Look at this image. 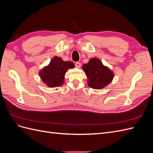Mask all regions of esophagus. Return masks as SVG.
<instances>
[{
    "mask_svg": "<svg viewBox=\"0 0 153 153\" xmlns=\"http://www.w3.org/2000/svg\"><path fill=\"white\" fill-rule=\"evenodd\" d=\"M75 66L77 68H80L81 67V63L79 62H76L75 63Z\"/></svg>",
    "mask_w": 153,
    "mask_h": 153,
    "instance_id": "obj_1",
    "label": "esophagus"
}]
</instances>
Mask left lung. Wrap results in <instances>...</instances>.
Segmentation results:
<instances>
[{
    "label": "left lung",
    "mask_w": 153,
    "mask_h": 153,
    "mask_svg": "<svg viewBox=\"0 0 153 153\" xmlns=\"http://www.w3.org/2000/svg\"><path fill=\"white\" fill-rule=\"evenodd\" d=\"M88 78V85L92 89H102L112 82L114 73L105 66L99 59H91L89 62L82 66Z\"/></svg>",
    "instance_id": "1"
}]
</instances>
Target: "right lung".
Returning <instances> with one entry per match:
<instances>
[{"mask_svg":"<svg viewBox=\"0 0 153 153\" xmlns=\"http://www.w3.org/2000/svg\"><path fill=\"white\" fill-rule=\"evenodd\" d=\"M72 62L63 61L61 58L54 57L47 66L39 72L41 80L50 87H59L62 85L64 76L69 68H73Z\"/></svg>","mask_w":153,"mask_h":153,"instance_id":"right-lung-1","label":"right lung"}]
</instances>
